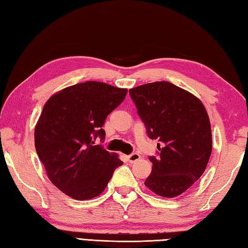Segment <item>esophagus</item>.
I'll use <instances>...</instances> for the list:
<instances>
[{
  "mask_svg": "<svg viewBox=\"0 0 248 248\" xmlns=\"http://www.w3.org/2000/svg\"><path fill=\"white\" fill-rule=\"evenodd\" d=\"M140 159V155L139 154H132L128 155V160L130 163H134V162H138Z\"/></svg>",
  "mask_w": 248,
  "mask_h": 248,
  "instance_id": "esophagus-1",
  "label": "esophagus"
}]
</instances>
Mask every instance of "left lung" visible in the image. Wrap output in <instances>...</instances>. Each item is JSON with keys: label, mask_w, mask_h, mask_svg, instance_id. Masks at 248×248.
Wrapping results in <instances>:
<instances>
[{"label": "left lung", "mask_w": 248, "mask_h": 248, "mask_svg": "<svg viewBox=\"0 0 248 248\" xmlns=\"http://www.w3.org/2000/svg\"><path fill=\"white\" fill-rule=\"evenodd\" d=\"M130 96L160 156H150L152 170L145 186L172 198L202 175L212 152V132L204 105L193 93L167 81L131 88Z\"/></svg>", "instance_id": "obj_1"}]
</instances>
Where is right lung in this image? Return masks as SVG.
<instances>
[{"label":"right lung","mask_w":248,"mask_h":248,"mask_svg":"<svg viewBox=\"0 0 248 248\" xmlns=\"http://www.w3.org/2000/svg\"><path fill=\"white\" fill-rule=\"evenodd\" d=\"M127 88L89 81L49 98L35 125V148L54 186L77 200L99 196L123 161L93 145L104 139L108 115L124 101Z\"/></svg>","instance_id":"1"}]
</instances>
